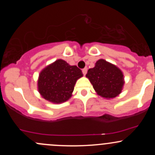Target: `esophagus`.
Instances as JSON below:
<instances>
[{"label": "esophagus", "mask_w": 155, "mask_h": 155, "mask_svg": "<svg viewBox=\"0 0 155 155\" xmlns=\"http://www.w3.org/2000/svg\"><path fill=\"white\" fill-rule=\"evenodd\" d=\"M87 71V68H84V69H82V73H83V74L85 75H85H86Z\"/></svg>", "instance_id": "34e87169"}]
</instances>
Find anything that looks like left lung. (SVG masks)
<instances>
[{"label": "left lung", "mask_w": 155, "mask_h": 155, "mask_svg": "<svg viewBox=\"0 0 155 155\" xmlns=\"http://www.w3.org/2000/svg\"><path fill=\"white\" fill-rule=\"evenodd\" d=\"M86 77L88 78L97 94L107 99L118 96L124 84L121 70L104 59L98 60L94 68L87 70Z\"/></svg>", "instance_id": "obj_1"}]
</instances>
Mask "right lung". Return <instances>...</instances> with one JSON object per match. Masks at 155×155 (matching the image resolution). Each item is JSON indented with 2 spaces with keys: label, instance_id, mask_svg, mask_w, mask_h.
<instances>
[{
  "label": "right lung",
  "instance_id": "add662e5",
  "mask_svg": "<svg viewBox=\"0 0 155 155\" xmlns=\"http://www.w3.org/2000/svg\"><path fill=\"white\" fill-rule=\"evenodd\" d=\"M82 76V70L77 67L58 59L40 72L38 91L49 102L64 103L72 96L76 81Z\"/></svg>",
  "mask_w": 155,
  "mask_h": 155
}]
</instances>
